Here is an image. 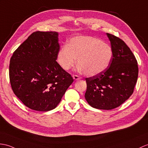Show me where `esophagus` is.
Masks as SVG:
<instances>
[{"label":"esophagus","mask_w":148,"mask_h":148,"mask_svg":"<svg viewBox=\"0 0 148 148\" xmlns=\"http://www.w3.org/2000/svg\"><path fill=\"white\" fill-rule=\"evenodd\" d=\"M73 77L75 81H77V80L81 79V77H79V75H73Z\"/></svg>","instance_id":"esophagus-1"}]
</instances>
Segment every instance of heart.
I'll return each instance as SVG.
<instances>
[{"instance_id":"heart-1","label":"heart","mask_w":148,"mask_h":148,"mask_svg":"<svg viewBox=\"0 0 148 148\" xmlns=\"http://www.w3.org/2000/svg\"><path fill=\"white\" fill-rule=\"evenodd\" d=\"M113 53L112 47L97 38L77 36L58 50L57 59L62 68L69 70L76 63L77 58L79 69L86 75L93 76L108 68Z\"/></svg>"}]
</instances>
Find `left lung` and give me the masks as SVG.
Instances as JSON below:
<instances>
[{"instance_id":"obj_1","label":"left lung","mask_w":148,"mask_h":148,"mask_svg":"<svg viewBox=\"0 0 148 148\" xmlns=\"http://www.w3.org/2000/svg\"><path fill=\"white\" fill-rule=\"evenodd\" d=\"M113 50L110 64L101 74L86 79L85 99L92 107L112 110L118 107L134 92L138 77L135 56L123 40L106 33Z\"/></svg>"}]
</instances>
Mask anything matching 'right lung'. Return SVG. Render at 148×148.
Instances as JSON below:
<instances>
[{"instance_id": "right-lung-1", "label": "right lung", "mask_w": 148, "mask_h": 148, "mask_svg": "<svg viewBox=\"0 0 148 148\" xmlns=\"http://www.w3.org/2000/svg\"><path fill=\"white\" fill-rule=\"evenodd\" d=\"M56 32L33 33L13 53L9 78L14 93L33 110L56 108L74 79L57 63Z\"/></svg>"}]
</instances>
